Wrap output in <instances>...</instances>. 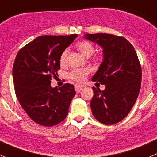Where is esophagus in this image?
Masks as SVG:
<instances>
[{"mask_svg": "<svg viewBox=\"0 0 157 157\" xmlns=\"http://www.w3.org/2000/svg\"><path fill=\"white\" fill-rule=\"evenodd\" d=\"M83 87H84V86L83 85H80V84H75V86H74V88H75V90L77 92H80L83 89Z\"/></svg>", "mask_w": 157, "mask_h": 157, "instance_id": "obj_1", "label": "esophagus"}]
</instances>
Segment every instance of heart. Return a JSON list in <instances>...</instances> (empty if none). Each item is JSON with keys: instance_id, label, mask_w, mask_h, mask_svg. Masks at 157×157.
<instances>
[{"instance_id": "b5f03b06", "label": "heart", "mask_w": 157, "mask_h": 157, "mask_svg": "<svg viewBox=\"0 0 157 157\" xmlns=\"http://www.w3.org/2000/svg\"><path fill=\"white\" fill-rule=\"evenodd\" d=\"M77 47L86 56H90L94 51L93 44L88 41H80L77 43ZM67 50L65 49L63 51L59 57V62L61 65L65 64L66 60H67ZM89 73H90V70L88 68H75L71 70V72L69 74V77L75 81L82 82Z\"/></svg>"}]
</instances>
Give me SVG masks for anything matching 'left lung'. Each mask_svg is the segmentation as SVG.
<instances>
[{
	"label": "left lung",
	"instance_id": "left-lung-1",
	"mask_svg": "<svg viewBox=\"0 0 157 157\" xmlns=\"http://www.w3.org/2000/svg\"><path fill=\"white\" fill-rule=\"evenodd\" d=\"M85 38L101 45L104 52L92 80L106 87H92V114L102 124L114 125L124 119L136 103L141 87V65L134 47L124 37L97 33L86 34Z\"/></svg>",
	"mask_w": 157,
	"mask_h": 157
}]
</instances>
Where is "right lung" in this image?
<instances>
[{
  "mask_svg": "<svg viewBox=\"0 0 157 157\" xmlns=\"http://www.w3.org/2000/svg\"><path fill=\"white\" fill-rule=\"evenodd\" d=\"M77 35L42 36L17 52L13 66L14 90L19 103L32 121L45 127L58 125L68 115L75 96L74 87L65 83L52 88V77L60 69L59 57Z\"/></svg>",
  "mask_w": 157,
  "mask_h": 157,
  "instance_id": "1",
  "label": "right lung"
}]
</instances>
